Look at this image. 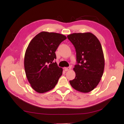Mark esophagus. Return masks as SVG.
Returning a JSON list of instances; mask_svg holds the SVG:
<instances>
[{
    "label": "esophagus",
    "instance_id": "34e87169",
    "mask_svg": "<svg viewBox=\"0 0 124 124\" xmlns=\"http://www.w3.org/2000/svg\"><path fill=\"white\" fill-rule=\"evenodd\" d=\"M71 68L70 67H68V68H64V70L65 71H69L71 69Z\"/></svg>",
    "mask_w": 124,
    "mask_h": 124
}]
</instances>
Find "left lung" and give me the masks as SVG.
Wrapping results in <instances>:
<instances>
[{"label":"left lung","mask_w":124,"mask_h":124,"mask_svg":"<svg viewBox=\"0 0 124 124\" xmlns=\"http://www.w3.org/2000/svg\"><path fill=\"white\" fill-rule=\"evenodd\" d=\"M74 46L77 64L73 70L74 79L70 84L76 91L88 93L101 79L104 69V58L101 44L91 32L73 33L67 36Z\"/></svg>","instance_id":"left-lung-1"}]
</instances>
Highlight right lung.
I'll return each mask as SVG.
<instances>
[{"instance_id": "obj_1", "label": "right lung", "mask_w": 124, "mask_h": 124, "mask_svg": "<svg viewBox=\"0 0 124 124\" xmlns=\"http://www.w3.org/2000/svg\"><path fill=\"white\" fill-rule=\"evenodd\" d=\"M66 39L62 34L43 31L29 44L24 55L25 75L31 87L38 93L54 88L62 76V68L54 60L58 46Z\"/></svg>"}]
</instances>
